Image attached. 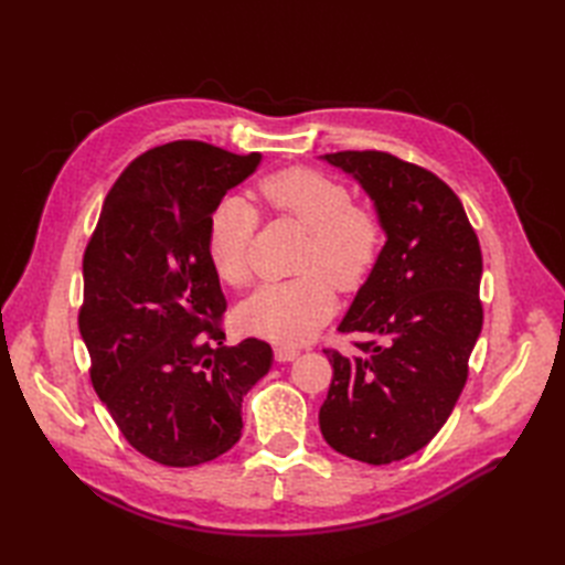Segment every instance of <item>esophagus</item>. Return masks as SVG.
<instances>
[{
	"label": "esophagus",
	"mask_w": 565,
	"mask_h": 565,
	"mask_svg": "<svg viewBox=\"0 0 565 565\" xmlns=\"http://www.w3.org/2000/svg\"><path fill=\"white\" fill-rule=\"evenodd\" d=\"M299 347H292V344H278L276 347V361L278 363H289L295 361V358H299Z\"/></svg>",
	"instance_id": "34e87169"
}]
</instances>
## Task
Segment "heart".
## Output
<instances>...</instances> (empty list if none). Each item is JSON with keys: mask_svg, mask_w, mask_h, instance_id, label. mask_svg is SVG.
<instances>
[{"mask_svg": "<svg viewBox=\"0 0 565 565\" xmlns=\"http://www.w3.org/2000/svg\"><path fill=\"white\" fill-rule=\"evenodd\" d=\"M256 195L270 210L297 218L311 233L301 256V276L266 282L243 301L237 318L254 334L280 344L309 339L334 311V285H361L382 249L380 218L351 204L339 181L287 169L266 177ZM259 218L241 195L221 200L207 221V252L216 276L231 287H245L252 276V241Z\"/></svg>", "mask_w": 565, "mask_h": 565, "instance_id": "b5f03b06", "label": "heart"}]
</instances>
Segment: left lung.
<instances>
[{
  "instance_id": "1",
  "label": "left lung",
  "mask_w": 565,
  "mask_h": 565,
  "mask_svg": "<svg viewBox=\"0 0 565 565\" xmlns=\"http://www.w3.org/2000/svg\"><path fill=\"white\" fill-rule=\"evenodd\" d=\"M361 183L386 243L339 332L382 337L363 353L324 351L334 377L320 407L328 446L365 465L422 450L467 384L483 328V256L448 183L380 150L322 156Z\"/></svg>"
}]
</instances>
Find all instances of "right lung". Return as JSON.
<instances>
[{
    "instance_id": "1",
    "label": "right lung",
    "mask_w": 565,
    "mask_h": 565,
    "mask_svg": "<svg viewBox=\"0 0 565 565\" xmlns=\"http://www.w3.org/2000/svg\"><path fill=\"white\" fill-rule=\"evenodd\" d=\"M259 152L174 141L115 181L84 252L79 334L92 384L129 446L164 467H198L243 434V398L270 370L262 339L224 347L226 297L207 221L252 177Z\"/></svg>"
}]
</instances>
